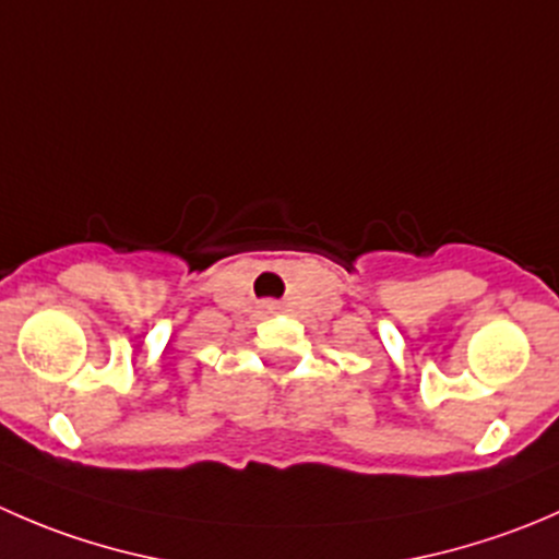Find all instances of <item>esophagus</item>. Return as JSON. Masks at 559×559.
Returning <instances> with one entry per match:
<instances>
[{
	"mask_svg": "<svg viewBox=\"0 0 559 559\" xmlns=\"http://www.w3.org/2000/svg\"><path fill=\"white\" fill-rule=\"evenodd\" d=\"M267 308H273V306H267Z\"/></svg>",
	"mask_w": 559,
	"mask_h": 559,
	"instance_id": "34e87169",
	"label": "esophagus"
}]
</instances>
